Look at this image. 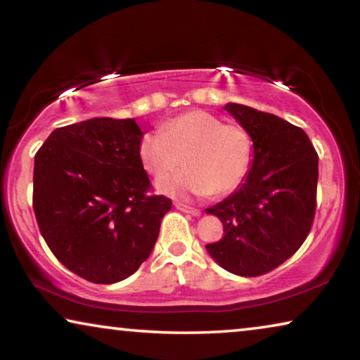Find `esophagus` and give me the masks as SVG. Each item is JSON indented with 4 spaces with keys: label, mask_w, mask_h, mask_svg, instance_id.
Masks as SVG:
<instances>
[{
    "label": "esophagus",
    "mask_w": 360,
    "mask_h": 360,
    "mask_svg": "<svg viewBox=\"0 0 360 360\" xmlns=\"http://www.w3.org/2000/svg\"><path fill=\"white\" fill-rule=\"evenodd\" d=\"M176 210H179L182 212H187V214H192V216H200V210L197 208H192V206H187L184 203H176Z\"/></svg>",
    "instance_id": "34e87169"
}]
</instances>
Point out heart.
Wrapping results in <instances>:
<instances>
[{
  "label": "heart",
  "instance_id": "b5f03b06",
  "mask_svg": "<svg viewBox=\"0 0 360 360\" xmlns=\"http://www.w3.org/2000/svg\"><path fill=\"white\" fill-rule=\"evenodd\" d=\"M143 168L160 178L186 162V168L157 181V191L188 200L212 191L230 192L240 184L251 160L248 133L235 124H222L206 111H191L146 133L138 146Z\"/></svg>",
  "mask_w": 360,
  "mask_h": 360
}]
</instances>
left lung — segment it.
Wrapping results in <instances>:
<instances>
[{
  "instance_id": "1",
  "label": "left lung",
  "mask_w": 360,
  "mask_h": 360,
  "mask_svg": "<svg viewBox=\"0 0 360 360\" xmlns=\"http://www.w3.org/2000/svg\"><path fill=\"white\" fill-rule=\"evenodd\" d=\"M252 141L251 168L233 193L206 210L224 238L206 245L216 264L238 276H259L288 260L311 229L318 154L302 129L245 105L224 106Z\"/></svg>"
}]
</instances>
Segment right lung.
Instances as JSON below:
<instances>
[{"label": "right lung", "instance_id": "1", "mask_svg": "<svg viewBox=\"0 0 360 360\" xmlns=\"http://www.w3.org/2000/svg\"><path fill=\"white\" fill-rule=\"evenodd\" d=\"M135 119L95 117L53 130L34 155L33 210L42 238L87 281L131 276L154 249L172 200L149 197Z\"/></svg>", "mask_w": 360, "mask_h": 360}]
</instances>
